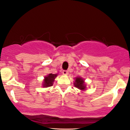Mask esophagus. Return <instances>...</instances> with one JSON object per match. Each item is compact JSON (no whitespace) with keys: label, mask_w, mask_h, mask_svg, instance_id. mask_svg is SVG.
<instances>
[{"label":"esophagus","mask_w":130,"mask_h":130,"mask_svg":"<svg viewBox=\"0 0 130 130\" xmlns=\"http://www.w3.org/2000/svg\"><path fill=\"white\" fill-rule=\"evenodd\" d=\"M62 74H63V75H68V71H67L66 70H63V71H62Z\"/></svg>","instance_id":"obj_1"}]
</instances>
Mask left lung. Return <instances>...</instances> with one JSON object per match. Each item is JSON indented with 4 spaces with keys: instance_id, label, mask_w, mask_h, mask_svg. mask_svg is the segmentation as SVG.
Listing matches in <instances>:
<instances>
[{
    "instance_id": "8db88e82",
    "label": "left lung",
    "mask_w": 130,
    "mask_h": 130,
    "mask_svg": "<svg viewBox=\"0 0 130 130\" xmlns=\"http://www.w3.org/2000/svg\"><path fill=\"white\" fill-rule=\"evenodd\" d=\"M74 85L79 90H84L86 89V86L84 85V79L80 77L76 78V79L74 83Z\"/></svg>"
}]
</instances>
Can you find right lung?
<instances>
[{
	"instance_id": "obj_1",
	"label": "right lung",
	"mask_w": 130,
	"mask_h": 130,
	"mask_svg": "<svg viewBox=\"0 0 130 130\" xmlns=\"http://www.w3.org/2000/svg\"><path fill=\"white\" fill-rule=\"evenodd\" d=\"M57 74H50L49 75L46 76L44 78V84H43V87H51L53 85V83L54 81V79L55 77H56Z\"/></svg>"
}]
</instances>
